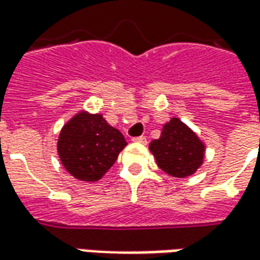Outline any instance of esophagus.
I'll return each mask as SVG.
<instances>
[{"label":"esophagus","instance_id":"1","mask_svg":"<svg viewBox=\"0 0 260 260\" xmlns=\"http://www.w3.org/2000/svg\"><path fill=\"white\" fill-rule=\"evenodd\" d=\"M132 141L139 142V143H143V145H146V143H147V139L145 138V136H136V138H134Z\"/></svg>","mask_w":260,"mask_h":260}]
</instances>
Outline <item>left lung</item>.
<instances>
[{
  "mask_svg": "<svg viewBox=\"0 0 260 260\" xmlns=\"http://www.w3.org/2000/svg\"><path fill=\"white\" fill-rule=\"evenodd\" d=\"M157 166L171 177L185 178L195 173L205 158V143L180 118H171L158 139L150 142Z\"/></svg>",
  "mask_w": 260,
  "mask_h": 260,
  "instance_id": "1",
  "label": "left lung"
}]
</instances>
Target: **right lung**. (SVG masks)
<instances>
[{
  "instance_id": "right-lung-1",
  "label": "right lung",
  "mask_w": 260,
  "mask_h": 260,
  "mask_svg": "<svg viewBox=\"0 0 260 260\" xmlns=\"http://www.w3.org/2000/svg\"><path fill=\"white\" fill-rule=\"evenodd\" d=\"M126 146L124 135L107 124L102 114H75L59 132L61 163L76 180L94 182L113 167Z\"/></svg>"
}]
</instances>
